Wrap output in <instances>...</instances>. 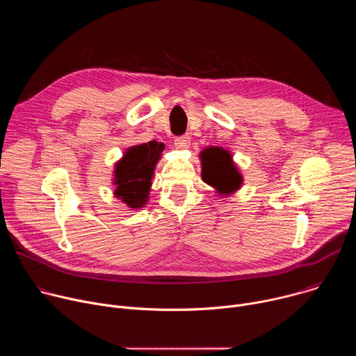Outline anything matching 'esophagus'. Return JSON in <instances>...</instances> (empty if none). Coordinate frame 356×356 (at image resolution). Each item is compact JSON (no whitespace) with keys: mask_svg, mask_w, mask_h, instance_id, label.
<instances>
[{"mask_svg":"<svg viewBox=\"0 0 356 356\" xmlns=\"http://www.w3.org/2000/svg\"><path fill=\"white\" fill-rule=\"evenodd\" d=\"M190 140H191V138H190L188 134L180 135V136H177V138L175 139V146L179 147V149H186V147L190 146Z\"/></svg>","mask_w":356,"mask_h":356,"instance_id":"1","label":"esophagus"}]
</instances>
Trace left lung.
<instances>
[{"label": "left lung", "instance_id": "8db88e82", "mask_svg": "<svg viewBox=\"0 0 356 356\" xmlns=\"http://www.w3.org/2000/svg\"><path fill=\"white\" fill-rule=\"evenodd\" d=\"M200 158L202 166V180L216 187L218 193L229 194L241 187L242 177L232 163V158L227 150L211 146L202 150Z\"/></svg>", "mask_w": 356, "mask_h": 356}]
</instances>
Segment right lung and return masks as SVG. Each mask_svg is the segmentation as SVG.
<instances>
[{"label":"right lung","mask_w":356,"mask_h":356,"mask_svg":"<svg viewBox=\"0 0 356 356\" xmlns=\"http://www.w3.org/2000/svg\"><path fill=\"white\" fill-rule=\"evenodd\" d=\"M165 145L156 140L135 145L127 149L124 158L115 165L114 194L131 209H140L149 198L155 166Z\"/></svg>","instance_id":"right-lung-1"}]
</instances>
